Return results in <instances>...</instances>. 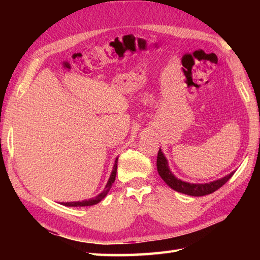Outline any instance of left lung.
Listing matches in <instances>:
<instances>
[{"mask_svg": "<svg viewBox=\"0 0 260 260\" xmlns=\"http://www.w3.org/2000/svg\"><path fill=\"white\" fill-rule=\"evenodd\" d=\"M156 167H157V172L159 176L163 179V181L167 183L170 187H172L173 190L184 193V194L187 196H192V197H202V196H207L210 194V193H213L214 191H217L220 189L225 182H227L231 176L234 175V172H231L230 174L225 175L224 178L219 179L217 181L213 182H209V183H189V182H184L181 181L180 179L175 178V176L171 172L168 165V161L165 156L163 155V153L161 152V148L158 150L157 153V159H156Z\"/></svg>", "mask_w": 260, "mask_h": 260, "instance_id": "obj_1", "label": "left lung"}]
</instances>
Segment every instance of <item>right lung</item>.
Masks as SVG:
<instances>
[{
  "instance_id": "1",
  "label": "right lung",
  "mask_w": 260,
  "mask_h": 260,
  "mask_svg": "<svg viewBox=\"0 0 260 260\" xmlns=\"http://www.w3.org/2000/svg\"><path fill=\"white\" fill-rule=\"evenodd\" d=\"M117 161L118 158H116L115 164H114V168H113V172L110 174V178L107 182L106 186H105L104 191L101 193V194H98L96 198H92L89 199V200H84V201H77V202H62L61 204L63 206H67V207H88V206H93V204L98 203L99 201H102L103 199L107 196L108 191L110 190V187H112L113 183L115 182V178H116V172H117Z\"/></svg>"
}]
</instances>
